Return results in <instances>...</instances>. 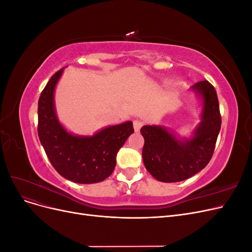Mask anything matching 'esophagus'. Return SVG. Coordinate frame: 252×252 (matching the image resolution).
<instances>
[{
	"label": "esophagus",
	"mask_w": 252,
	"mask_h": 252,
	"mask_svg": "<svg viewBox=\"0 0 252 252\" xmlns=\"http://www.w3.org/2000/svg\"><path fill=\"white\" fill-rule=\"evenodd\" d=\"M142 126H143V122H141L139 120H134L133 121V128H134V131L135 132H139Z\"/></svg>",
	"instance_id": "esophagus-1"
}]
</instances>
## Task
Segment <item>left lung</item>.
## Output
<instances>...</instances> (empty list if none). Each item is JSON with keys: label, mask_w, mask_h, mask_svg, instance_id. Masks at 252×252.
I'll return each mask as SVG.
<instances>
[{"label": "left lung", "mask_w": 252, "mask_h": 252, "mask_svg": "<svg viewBox=\"0 0 252 252\" xmlns=\"http://www.w3.org/2000/svg\"><path fill=\"white\" fill-rule=\"evenodd\" d=\"M190 89L202 100L201 122L191 138L179 139L159 125L141 128L145 140L144 165L159 182L174 183L191 178L205 168L215 151L222 123L217 91L208 81L197 82Z\"/></svg>", "instance_id": "left-lung-1"}]
</instances>
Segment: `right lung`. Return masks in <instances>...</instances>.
I'll return each instance as SVG.
<instances>
[{
	"instance_id": "right-lung-1",
	"label": "right lung",
	"mask_w": 252,
	"mask_h": 252,
	"mask_svg": "<svg viewBox=\"0 0 252 252\" xmlns=\"http://www.w3.org/2000/svg\"><path fill=\"white\" fill-rule=\"evenodd\" d=\"M64 71H57L39 98L37 133L55 169L79 184H94L107 179L117 164V154L133 133L131 121L105 127L93 135H75L60 123L55 106V89Z\"/></svg>"
}]
</instances>
